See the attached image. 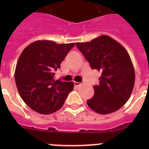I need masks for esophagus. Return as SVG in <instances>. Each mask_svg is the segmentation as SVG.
<instances>
[{
	"label": "esophagus",
	"instance_id": "esophagus-1",
	"mask_svg": "<svg viewBox=\"0 0 149 149\" xmlns=\"http://www.w3.org/2000/svg\"><path fill=\"white\" fill-rule=\"evenodd\" d=\"M74 86H80L81 85V83H79V82H74Z\"/></svg>",
	"mask_w": 149,
	"mask_h": 149
}]
</instances>
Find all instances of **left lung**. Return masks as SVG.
I'll return each instance as SVG.
<instances>
[{
	"mask_svg": "<svg viewBox=\"0 0 149 149\" xmlns=\"http://www.w3.org/2000/svg\"><path fill=\"white\" fill-rule=\"evenodd\" d=\"M76 46L92 69L101 72L99 84L93 86L94 95L87 100L92 110L108 114L120 109L131 96L135 73L130 56L122 45L108 36H101Z\"/></svg>",
	"mask_w": 149,
	"mask_h": 149,
	"instance_id": "left-lung-1",
	"label": "left lung"
}]
</instances>
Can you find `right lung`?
Returning <instances> with one entry per match:
<instances>
[{
    "instance_id": "obj_1",
    "label": "right lung",
    "mask_w": 149,
    "mask_h": 149,
    "mask_svg": "<svg viewBox=\"0 0 149 149\" xmlns=\"http://www.w3.org/2000/svg\"><path fill=\"white\" fill-rule=\"evenodd\" d=\"M74 44L36 41L22 51L15 68V84L23 101L34 111L42 114L57 111L73 90V82L55 81L54 72L60 68Z\"/></svg>"
}]
</instances>
